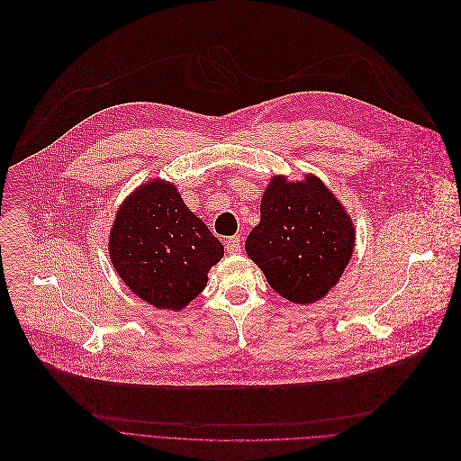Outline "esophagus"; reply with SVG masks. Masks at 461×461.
<instances>
[{"label": "esophagus", "instance_id": "esophagus-1", "mask_svg": "<svg viewBox=\"0 0 461 461\" xmlns=\"http://www.w3.org/2000/svg\"><path fill=\"white\" fill-rule=\"evenodd\" d=\"M227 252L229 254H240L241 252V238L240 236H230L227 240Z\"/></svg>", "mask_w": 461, "mask_h": 461}]
</instances>
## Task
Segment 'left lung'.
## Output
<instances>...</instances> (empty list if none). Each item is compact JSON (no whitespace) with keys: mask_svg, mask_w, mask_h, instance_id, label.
<instances>
[{"mask_svg":"<svg viewBox=\"0 0 461 461\" xmlns=\"http://www.w3.org/2000/svg\"><path fill=\"white\" fill-rule=\"evenodd\" d=\"M259 214L245 250L268 285L298 305L325 298L339 282L356 243L343 203L314 174L298 181L272 176Z\"/></svg>","mask_w":461,"mask_h":461,"instance_id":"left-lung-1","label":"left lung"}]
</instances>
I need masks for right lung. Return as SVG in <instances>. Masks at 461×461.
Here are the masks:
<instances>
[{"label": "right lung", "mask_w": 461, "mask_h": 461, "mask_svg": "<svg viewBox=\"0 0 461 461\" xmlns=\"http://www.w3.org/2000/svg\"><path fill=\"white\" fill-rule=\"evenodd\" d=\"M109 256L136 296L156 309L181 311L205 289L223 245L185 205L174 183L156 177L120 205Z\"/></svg>", "instance_id": "add662e5"}]
</instances>
